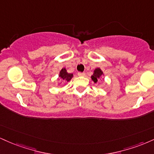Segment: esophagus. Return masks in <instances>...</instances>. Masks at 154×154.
<instances>
[{
  "instance_id": "esophagus-1",
  "label": "esophagus",
  "mask_w": 154,
  "mask_h": 154,
  "mask_svg": "<svg viewBox=\"0 0 154 154\" xmlns=\"http://www.w3.org/2000/svg\"><path fill=\"white\" fill-rule=\"evenodd\" d=\"M77 75H78L79 77H84V76H85V73H84V72H79V73L77 74Z\"/></svg>"
}]
</instances>
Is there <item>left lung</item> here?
Wrapping results in <instances>:
<instances>
[{"mask_svg": "<svg viewBox=\"0 0 154 154\" xmlns=\"http://www.w3.org/2000/svg\"><path fill=\"white\" fill-rule=\"evenodd\" d=\"M102 76H103V71L100 68H96L93 71V75L91 76V79L95 83H97L98 79H100V78H101Z\"/></svg>", "mask_w": 154, "mask_h": 154, "instance_id": "obj_1", "label": "left lung"}]
</instances>
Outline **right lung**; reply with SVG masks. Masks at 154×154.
I'll return each instance as SVG.
<instances>
[{"label": "right lung", "mask_w": 154, "mask_h": 154, "mask_svg": "<svg viewBox=\"0 0 154 154\" xmlns=\"http://www.w3.org/2000/svg\"><path fill=\"white\" fill-rule=\"evenodd\" d=\"M73 77V74L68 73L65 68H62L59 72V80H60V83L64 82H69Z\"/></svg>", "instance_id": "1"}]
</instances>
